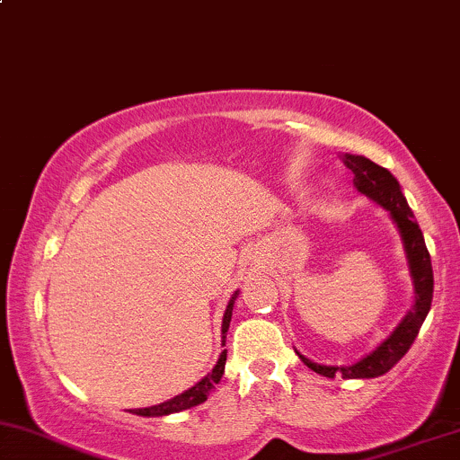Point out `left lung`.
I'll use <instances>...</instances> for the list:
<instances>
[{"instance_id": "obj_1", "label": "left lung", "mask_w": 460, "mask_h": 460, "mask_svg": "<svg viewBox=\"0 0 460 460\" xmlns=\"http://www.w3.org/2000/svg\"><path fill=\"white\" fill-rule=\"evenodd\" d=\"M345 164H348L351 174H354L356 190L360 194L373 198L384 208H388L393 219L396 221V226H399L401 236H403L405 243L407 260H410L413 286H416V305H413V311L405 315V320L401 322L399 328L390 334L386 341L379 345L373 354H368L367 358L356 362V365L324 367L315 365V362L307 360L305 356H298L311 371L320 373L324 377H334V373L345 379L377 377L388 373L410 351L413 341H416L424 317H427L430 309V300H433V266H430V256L427 245H424L420 226L413 219L411 208L407 207L405 196L401 194V187L393 174L386 168L377 166L376 162L367 160L362 155H345Z\"/></svg>"}]
</instances>
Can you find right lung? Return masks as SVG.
Segmentation results:
<instances>
[{
	"label": "right lung",
	"mask_w": 460,
	"mask_h": 460,
	"mask_svg": "<svg viewBox=\"0 0 460 460\" xmlns=\"http://www.w3.org/2000/svg\"><path fill=\"white\" fill-rule=\"evenodd\" d=\"M232 305H234V298L228 303V309H226L224 314V324H221V332H224V345H226V332H228V326H230V317H232ZM226 356H228V349L221 351L217 365L211 373H208L207 377L202 379V382H198L194 388L185 390L183 394L174 396V399L166 401V403H160V405H153V407H143V410H132V413L136 416H168V413H174V411H183V410H190V407H196L204 403V401L208 399V394L213 393L215 386L219 384L221 376H224V367H226Z\"/></svg>",
	"instance_id": "1"
}]
</instances>
